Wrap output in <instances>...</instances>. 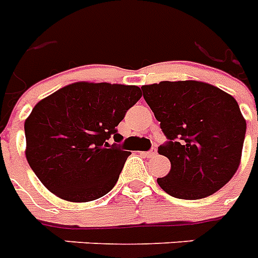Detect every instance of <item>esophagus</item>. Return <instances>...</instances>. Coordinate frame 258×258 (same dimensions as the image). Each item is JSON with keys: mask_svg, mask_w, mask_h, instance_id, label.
Segmentation results:
<instances>
[{"mask_svg": "<svg viewBox=\"0 0 258 258\" xmlns=\"http://www.w3.org/2000/svg\"><path fill=\"white\" fill-rule=\"evenodd\" d=\"M156 155H158V151H156V148H152L151 151L146 152V156H147V158H154V156H156Z\"/></svg>", "mask_w": 258, "mask_h": 258, "instance_id": "1", "label": "esophagus"}]
</instances>
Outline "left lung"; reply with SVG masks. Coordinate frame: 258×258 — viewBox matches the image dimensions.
<instances>
[{
  "instance_id": "1",
  "label": "left lung",
  "mask_w": 258,
  "mask_h": 258,
  "mask_svg": "<svg viewBox=\"0 0 258 258\" xmlns=\"http://www.w3.org/2000/svg\"><path fill=\"white\" fill-rule=\"evenodd\" d=\"M167 144L158 152L171 171L158 184L177 199L198 200L223 188L241 162L246 122L233 96L200 81L142 86Z\"/></svg>"
}]
</instances>
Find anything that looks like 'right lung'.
I'll return each mask as SVG.
<instances>
[{
	"mask_svg": "<svg viewBox=\"0 0 258 258\" xmlns=\"http://www.w3.org/2000/svg\"><path fill=\"white\" fill-rule=\"evenodd\" d=\"M142 98L138 86L75 82L46 96L25 120L27 163L41 183L66 202L87 203L108 194L130 151L116 125Z\"/></svg>",
	"mask_w": 258,
	"mask_h": 258,
	"instance_id": "obj_1",
	"label": "right lung"
}]
</instances>
